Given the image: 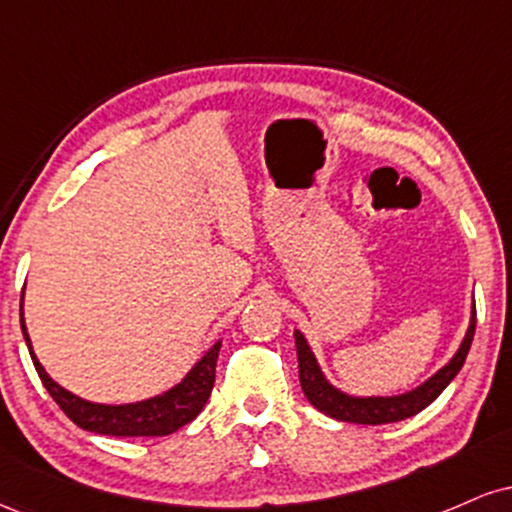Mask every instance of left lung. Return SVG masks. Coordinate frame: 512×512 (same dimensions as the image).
I'll return each instance as SVG.
<instances>
[{"mask_svg":"<svg viewBox=\"0 0 512 512\" xmlns=\"http://www.w3.org/2000/svg\"><path fill=\"white\" fill-rule=\"evenodd\" d=\"M474 327H477V305L472 308V320H469L467 334H464L460 349L445 363L436 375L421 383L414 390L404 392V395L395 397H351L346 392L337 390V387L327 383L322 375L317 358L310 351L308 342L301 332H293L296 337V354H298V378H301L303 395L313 404L317 411L332 416L337 421H349V424H363V426H380V424H395V421L409 419V416L419 414L428 404L436 399L440 392L452 383L460 368L464 366V358L469 354V346L474 339Z\"/></svg>","mask_w":512,"mask_h":512,"instance_id":"obj_1","label":"left lung"}]
</instances>
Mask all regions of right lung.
Wrapping results in <instances>:
<instances>
[{
    "instance_id": "1",
    "label": "right lung",
    "mask_w": 512,
    "mask_h": 512,
    "mask_svg": "<svg viewBox=\"0 0 512 512\" xmlns=\"http://www.w3.org/2000/svg\"><path fill=\"white\" fill-rule=\"evenodd\" d=\"M21 330L26 339L28 351H31L33 366L43 380L45 390L50 397L60 404V409L76 426L84 431L101 433V436H117V438H137V436H168L178 428L190 424L192 419L204 409L211 395V387L216 380V358H219L221 342H216L199 361L192 366L190 373L180 380L178 385L170 387L163 395L149 397L144 402L134 404H96L72 395L57 385L55 380L45 373L40 361L33 354L31 337L26 332L23 322V303H21Z\"/></svg>"
}]
</instances>
